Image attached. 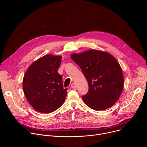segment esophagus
Instances as JSON below:
<instances>
[{
	"instance_id": "34e87169",
	"label": "esophagus",
	"mask_w": 147,
	"mask_h": 147,
	"mask_svg": "<svg viewBox=\"0 0 147 147\" xmlns=\"http://www.w3.org/2000/svg\"><path fill=\"white\" fill-rule=\"evenodd\" d=\"M71 87L72 88H73V89H76V85L74 83H72L71 84Z\"/></svg>"
}]
</instances>
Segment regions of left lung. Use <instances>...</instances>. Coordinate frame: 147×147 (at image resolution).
<instances>
[{
    "instance_id": "left-lung-1",
    "label": "left lung",
    "mask_w": 147,
    "mask_h": 147,
    "mask_svg": "<svg viewBox=\"0 0 147 147\" xmlns=\"http://www.w3.org/2000/svg\"><path fill=\"white\" fill-rule=\"evenodd\" d=\"M81 68L89 86L83 101L95 111L112 107L119 99L124 87L121 67L117 60L107 52L90 49L71 55Z\"/></svg>"
}]
</instances>
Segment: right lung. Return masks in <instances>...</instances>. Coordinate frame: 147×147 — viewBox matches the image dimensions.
<instances>
[{
  "label": "right lung",
  "mask_w": 147,
  "mask_h": 147,
  "mask_svg": "<svg viewBox=\"0 0 147 147\" xmlns=\"http://www.w3.org/2000/svg\"><path fill=\"white\" fill-rule=\"evenodd\" d=\"M61 56L47 55L37 59L27 69L23 88L26 99L37 112L49 113L59 108L67 96L62 76L57 72Z\"/></svg>",
  "instance_id": "add662e5"
}]
</instances>
